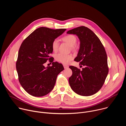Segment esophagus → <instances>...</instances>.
Returning <instances> with one entry per match:
<instances>
[{"label":"esophagus","instance_id":"1","mask_svg":"<svg viewBox=\"0 0 126 126\" xmlns=\"http://www.w3.org/2000/svg\"><path fill=\"white\" fill-rule=\"evenodd\" d=\"M63 66H64V68L65 69H67V68H68L69 67V66H68V65H65V64H63Z\"/></svg>","mask_w":126,"mask_h":126}]
</instances>
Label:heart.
<instances>
[{"label": "heart", "instance_id": "heart-1", "mask_svg": "<svg viewBox=\"0 0 126 126\" xmlns=\"http://www.w3.org/2000/svg\"><path fill=\"white\" fill-rule=\"evenodd\" d=\"M62 40L68 43L72 48L74 49L75 47V45L77 42V38L73 35H67L65 36ZM59 42L57 39L54 40L52 43V48L53 51L56 52L58 49ZM55 59L57 61L60 62L64 64H68L72 59H73V56L70 54H64L62 53H59L56 56Z\"/></svg>", "mask_w": 126, "mask_h": 126}]
</instances>
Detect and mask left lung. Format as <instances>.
<instances>
[{"mask_svg":"<svg viewBox=\"0 0 126 126\" xmlns=\"http://www.w3.org/2000/svg\"><path fill=\"white\" fill-rule=\"evenodd\" d=\"M76 35L80 40V48L74 60L79 62L82 70L70 66L72 75L69 78L70 86L77 94L91 96L103 86L109 72L107 56L97 36L89 28L80 26L67 32Z\"/></svg>","mask_w":126,"mask_h":126,"instance_id":"left-lung-1","label":"left lung"}]
</instances>
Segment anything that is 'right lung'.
Returning <instances> with one entry per match:
<instances>
[{
	"label": "right lung",
	"mask_w": 126,
	"mask_h": 126,
	"mask_svg": "<svg viewBox=\"0 0 126 126\" xmlns=\"http://www.w3.org/2000/svg\"><path fill=\"white\" fill-rule=\"evenodd\" d=\"M66 29L41 27L34 30L22 43L16 63L19 81L25 90L34 97L44 96L54 87L57 75L64 70L62 64L53 62L49 55L52 43ZM49 60L52 66L45 67Z\"/></svg>",
	"instance_id": "1"
}]
</instances>
